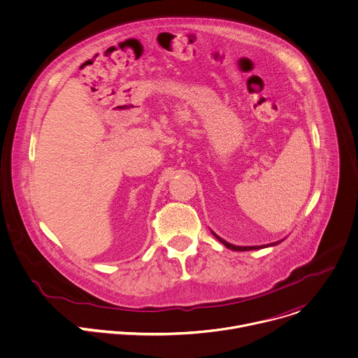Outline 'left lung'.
<instances>
[{"instance_id": "1", "label": "left lung", "mask_w": 358, "mask_h": 358, "mask_svg": "<svg viewBox=\"0 0 358 358\" xmlns=\"http://www.w3.org/2000/svg\"><path fill=\"white\" fill-rule=\"evenodd\" d=\"M211 232H213V231H211ZM213 234H214V232H213ZM214 236H215L221 243H224L228 249H232V250H255V249H262V248H266V246H273V245H278L279 242H282V241H278V242H273V243H269V245H261V246H236V245H232V243L224 241V239L220 238L217 234H214Z\"/></svg>"}]
</instances>
